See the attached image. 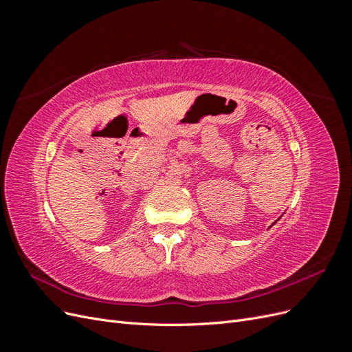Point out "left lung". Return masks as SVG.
Segmentation results:
<instances>
[{"label":"left lung","mask_w":352,"mask_h":352,"mask_svg":"<svg viewBox=\"0 0 352 352\" xmlns=\"http://www.w3.org/2000/svg\"><path fill=\"white\" fill-rule=\"evenodd\" d=\"M276 221H278V220H276ZM276 221H274V223H276ZM274 223H273V225H274Z\"/></svg>","instance_id":"8db88e82"}]
</instances>
